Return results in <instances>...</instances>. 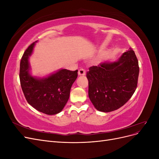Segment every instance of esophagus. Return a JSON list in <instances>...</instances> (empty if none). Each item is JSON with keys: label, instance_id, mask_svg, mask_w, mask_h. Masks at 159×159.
<instances>
[{"label": "esophagus", "instance_id": "esophagus-1", "mask_svg": "<svg viewBox=\"0 0 159 159\" xmlns=\"http://www.w3.org/2000/svg\"><path fill=\"white\" fill-rule=\"evenodd\" d=\"M79 75H85V70L84 68H80L78 71Z\"/></svg>", "mask_w": 159, "mask_h": 159}]
</instances>
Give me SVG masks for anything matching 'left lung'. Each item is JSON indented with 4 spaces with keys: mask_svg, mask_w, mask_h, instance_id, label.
Returning a JSON list of instances; mask_svg holds the SVG:
<instances>
[{
    "mask_svg": "<svg viewBox=\"0 0 159 159\" xmlns=\"http://www.w3.org/2000/svg\"><path fill=\"white\" fill-rule=\"evenodd\" d=\"M139 73L137 57L131 48L117 61L90 67L86 74L88 95L95 109L107 113L125 104L137 89Z\"/></svg>",
    "mask_w": 159,
    "mask_h": 159,
    "instance_id": "left-lung-1",
    "label": "left lung"
}]
</instances>
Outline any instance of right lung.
I'll list each match as a JSON object with an SVG mask.
<instances>
[{"label":"right lung","instance_id":"right-lung-1","mask_svg":"<svg viewBox=\"0 0 159 159\" xmlns=\"http://www.w3.org/2000/svg\"><path fill=\"white\" fill-rule=\"evenodd\" d=\"M35 42L24 53L20 64V81L25 97L31 106L40 112L55 115L61 111L70 98L72 84L78 77V70L61 69L47 78H37L30 75L28 58Z\"/></svg>","mask_w":159,"mask_h":159}]
</instances>
